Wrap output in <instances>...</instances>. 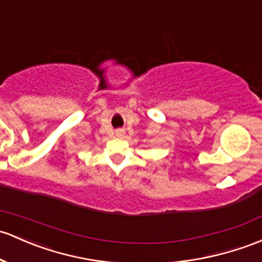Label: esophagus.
I'll return each instance as SVG.
<instances>
[{
	"label": "esophagus",
	"instance_id": "34e87169",
	"mask_svg": "<svg viewBox=\"0 0 262 262\" xmlns=\"http://www.w3.org/2000/svg\"><path fill=\"white\" fill-rule=\"evenodd\" d=\"M115 134H116L117 137H122L123 135H125V130H123V128H119V130H116Z\"/></svg>",
	"mask_w": 262,
	"mask_h": 262
}]
</instances>
